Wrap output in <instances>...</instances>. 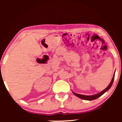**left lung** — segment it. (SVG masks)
<instances>
[{
	"mask_svg": "<svg viewBox=\"0 0 122 122\" xmlns=\"http://www.w3.org/2000/svg\"><path fill=\"white\" fill-rule=\"evenodd\" d=\"M114 77H115V73H114V76H113V77H112V79L111 81L110 84H109L108 86L107 87L104 89V90H103V91H102L101 92H100V93H97V94H96V95H92V96H85V95H83L77 94V93H75V92H73V94L75 95H76V96H77V97H79V98H80V99H84V100H95V99H97L98 97H100V96H101L102 95L104 94L105 92H107V91H108L109 89H110V88L111 87L112 85L113 82H114Z\"/></svg>",
	"mask_w": 122,
	"mask_h": 122,
	"instance_id": "1",
	"label": "left lung"
}]
</instances>
